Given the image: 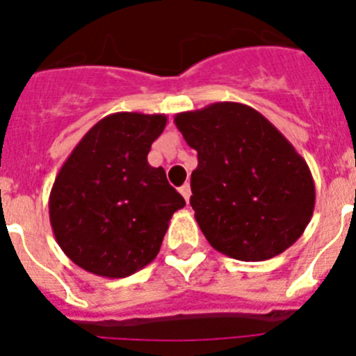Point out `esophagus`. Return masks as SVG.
Listing matches in <instances>:
<instances>
[{"label":"esophagus","mask_w":356,"mask_h":356,"mask_svg":"<svg viewBox=\"0 0 356 356\" xmlns=\"http://www.w3.org/2000/svg\"><path fill=\"white\" fill-rule=\"evenodd\" d=\"M180 194L185 197V201H187V203H188V200H191V185H188V184L181 185V187H180Z\"/></svg>","instance_id":"obj_1"}]
</instances>
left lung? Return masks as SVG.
I'll list each match as a JSON object with an SVG mask.
<instances>
[{
	"mask_svg": "<svg viewBox=\"0 0 356 356\" xmlns=\"http://www.w3.org/2000/svg\"><path fill=\"white\" fill-rule=\"evenodd\" d=\"M175 124L197 151L191 207L213 250L260 262L303 235L316 185L303 156L275 124L234 102L176 114Z\"/></svg>",
	"mask_w": 356,
	"mask_h": 356,
	"instance_id": "obj_1",
	"label": "left lung"
}]
</instances>
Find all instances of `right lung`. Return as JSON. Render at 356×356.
Listing matches in <instances>:
<instances>
[{"label": "right lung", "instance_id": "1", "mask_svg": "<svg viewBox=\"0 0 356 356\" xmlns=\"http://www.w3.org/2000/svg\"><path fill=\"white\" fill-rule=\"evenodd\" d=\"M168 118L118 112L97 121L71 151L49 194L58 246L85 271L124 278L153 262L185 200L147 153Z\"/></svg>", "mask_w": 356, "mask_h": 356}]
</instances>
